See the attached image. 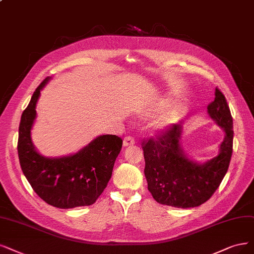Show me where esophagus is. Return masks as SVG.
<instances>
[{"instance_id": "34e87169", "label": "esophagus", "mask_w": 254, "mask_h": 254, "mask_svg": "<svg viewBox=\"0 0 254 254\" xmlns=\"http://www.w3.org/2000/svg\"><path fill=\"white\" fill-rule=\"evenodd\" d=\"M135 144V139L130 136H127L124 139V145L125 146H132Z\"/></svg>"}]
</instances>
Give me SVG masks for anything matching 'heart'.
<instances>
[{"label":"heart","instance_id":"heart-1","mask_svg":"<svg viewBox=\"0 0 254 254\" xmlns=\"http://www.w3.org/2000/svg\"><path fill=\"white\" fill-rule=\"evenodd\" d=\"M168 103H170V101L168 100L161 101L155 108L149 110L148 114H151V115L157 114L158 112H160L164 108H166L168 106ZM185 112H186V109L182 105V103H177V105H173L171 107H168L154 121V124H153L154 129L158 133L166 132V130L170 129L172 127H174L176 124H178V122L182 119V117L185 115Z\"/></svg>","mask_w":254,"mask_h":254}]
</instances>
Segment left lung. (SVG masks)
Returning a JSON list of instances; mask_svg holds the SVG:
<instances>
[{
    "instance_id": "8db88e82",
    "label": "left lung",
    "mask_w": 254,
    "mask_h": 254,
    "mask_svg": "<svg viewBox=\"0 0 254 254\" xmlns=\"http://www.w3.org/2000/svg\"><path fill=\"white\" fill-rule=\"evenodd\" d=\"M207 112L225 132L220 153L205 163L187 158L181 146L182 126L175 125L142 142L147 189L160 204L196 207L210 199L226 175L232 155L233 122L224 94L217 88Z\"/></svg>"
}]
</instances>
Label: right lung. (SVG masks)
Here are the masks:
<instances>
[{"label":"right lung","instance_id":"obj_1","mask_svg":"<svg viewBox=\"0 0 254 254\" xmlns=\"http://www.w3.org/2000/svg\"><path fill=\"white\" fill-rule=\"evenodd\" d=\"M50 78L46 77L36 88L22 114L17 141L20 164L33 190L46 203L63 209L89 206L96 202L111 179L122 139L116 135L98 136L77 153L60 158L37 153L31 129L41 91Z\"/></svg>","mask_w":254,"mask_h":254}]
</instances>
